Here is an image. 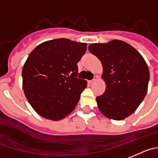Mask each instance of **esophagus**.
Instances as JSON below:
<instances>
[{"label": "esophagus", "instance_id": "1", "mask_svg": "<svg viewBox=\"0 0 158 158\" xmlns=\"http://www.w3.org/2000/svg\"><path fill=\"white\" fill-rule=\"evenodd\" d=\"M97 79H98V77H97V76H95V78H94V79H93V80L88 81V82H89V83H90V84H92V83H94V82H95L97 80Z\"/></svg>", "mask_w": 158, "mask_h": 158}]
</instances>
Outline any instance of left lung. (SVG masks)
I'll return each instance as SVG.
<instances>
[{"label":"left lung","mask_w":158,"mask_h":158,"mask_svg":"<svg viewBox=\"0 0 158 158\" xmlns=\"http://www.w3.org/2000/svg\"><path fill=\"white\" fill-rule=\"evenodd\" d=\"M89 52L101 61L106 89L96 98L103 115L123 120L132 114L145 97L150 72L143 56L130 44L119 40L91 44Z\"/></svg>","instance_id":"obj_1"}]
</instances>
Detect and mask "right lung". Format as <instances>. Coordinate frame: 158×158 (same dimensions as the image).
<instances>
[{
    "label": "right lung",
    "mask_w": 158,
    "mask_h": 158,
    "mask_svg": "<svg viewBox=\"0 0 158 158\" xmlns=\"http://www.w3.org/2000/svg\"><path fill=\"white\" fill-rule=\"evenodd\" d=\"M86 43L69 39L45 41L32 50L23 68L25 96L41 117L59 121L74 110L87 82L76 78Z\"/></svg>",
    "instance_id": "add662e5"
}]
</instances>
